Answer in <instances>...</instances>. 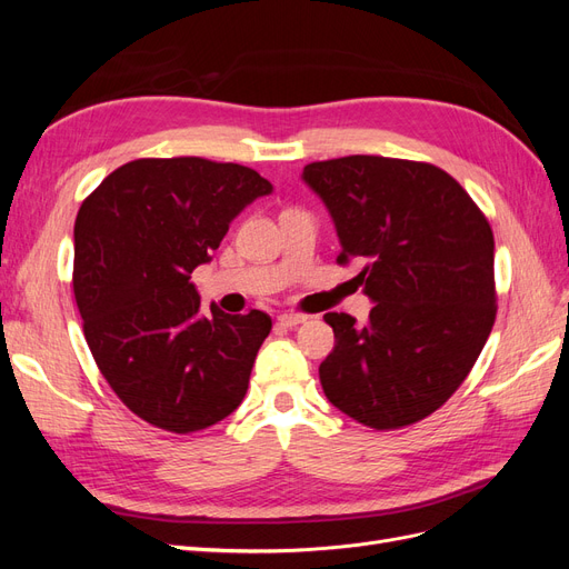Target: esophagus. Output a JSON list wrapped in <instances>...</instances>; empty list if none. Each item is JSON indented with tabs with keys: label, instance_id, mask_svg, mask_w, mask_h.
I'll return each mask as SVG.
<instances>
[{
	"label": "esophagus",
	"instance_id": "esophagus-1",
	"mask_svg": "<svg viewBox=\"0 0 569 569\" xmlns=\"http://www.w3.org/2000/svg\"><path fill=\"white\" fill-rule=\"evenodd\" d=\"M308 318L306 316H301V313H282L280 318H278V322L282 325V327H297V325H301V322H306Z\"/></svg>",
	"mask_w": 569,
	"mask_h": 569
}]
</instances>
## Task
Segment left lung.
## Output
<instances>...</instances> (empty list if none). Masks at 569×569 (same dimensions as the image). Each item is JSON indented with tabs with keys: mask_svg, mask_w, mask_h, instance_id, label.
I'll use <instances>...</instances> for the list:
<instances>
[{
	"mask_svg": "<svg viewBox=\"0 0 569 569\" xmlns=\"http://www.w3.org/2000/svg\"><path fill=\"white\" fill-rule=\"evenodd\" d=\"M303 180L332 213L339 266L375 301L363 327L325 313L335 349L327 399L356 422L401 429L432 416L470 375L496 320L493 232L446 170L408 159L313 161Z\"/></svg>",
	"mask_w": 569,
	"mask_h": 569,
	"instance_id": "left-lung-1",
	"label": "left lung"
}]
</instances>
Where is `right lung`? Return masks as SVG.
<instances>
[{"label": "right lung", "instance_id": "right-lung-1", "mask_svg": "<svg viewBox=\"0 0 569 569\" xmlns=\"http://www.w3.org/2000/svg\"><path fill=\"white\" fill-rule=\"evenodd\" d=\"M272 184L201 157L116 168L76 218L73 295L94 363L137 418L192 435L242 403L272 320L199 313L189 274L211 261L232 218Z\"/></svg>", "mask_w": 569, "mask_h": 569}]
</instances>
